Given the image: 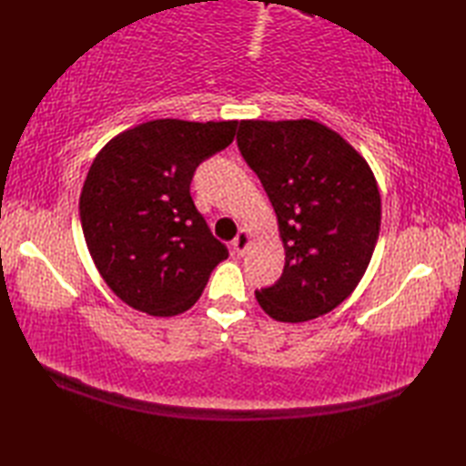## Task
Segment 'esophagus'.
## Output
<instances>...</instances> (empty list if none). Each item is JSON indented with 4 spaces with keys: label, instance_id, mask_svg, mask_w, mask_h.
I'll list each match as a JSON object with an SVG mask.
<instances>
[{
    "label": "esophagus",
    "instance_id": "1",
    "mask_svg": "<svg viewBox=\"0 0 466 466\" xmlns=\"http://www.w3.org/2000/svg\"><path fill=\"white\" fill-rule=\"evenodd\" d=\"M248 246H250V234L246 230H240L238 236L232 240V248L238 254H244L246 250H248Z\"/></svg>",
    "mask_w": 466,
    "mask_h": 466
}]
</instances>
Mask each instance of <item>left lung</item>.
<instances>
[{
	"instance_id": "1",
	"label": "left lung",
	"mask_w": 466,
	"mask_h": 466,
	"mask_svg": "<svg viewBox=\"0 0 466 466\" xmlns=\"http://www.w3.org/2000/svg\"><path fill=\"white\" fill-rule=\"evenodd\" d=\"M236 142L270 198L286 252L282 276L256 300L274 320L319 319L369 268L380 230L374 174L340 134L314 120H244Z\"/></svg>"
}]
</instances>
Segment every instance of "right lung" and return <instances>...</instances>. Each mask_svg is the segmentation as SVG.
<instances>
[{"label": "right lung", "instance_id": "add662e5", "mask_svg": "<svg viewBox=\"0 0 466 466\" xmlns=\"http://www.w3.org/2000/svg\"><path fill=\"white\" fill-rule=\"evenodd\" d=\"M238 122L154 120L94 157L80 220L97 272L117 299L152 316L192 309L226 246L196 210V167L230 146Z\"/></svg>", "mask_w": 466, "mask_h": 466}]
</instances>
